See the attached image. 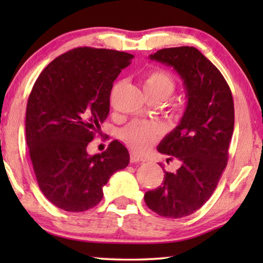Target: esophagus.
Instances as JSON below:
<instances>
[{"label": "esophagus", "instance_id": "obj_1", "mask_svg": "<svg viewBox=\"0 0 263 263\" xmlns=\"http://www.w3.org/2000/svg\"><path fill=\"white\" fill-rule=\"evenodd\" d=\"M130 161L132 163H141V161H146V158L139 156V154H136V153H132Z\"/></svg>", "mask_w": 263, "mask_h": 263}]
</instances>
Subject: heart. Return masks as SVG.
<instances>
[{
    "mask_svg": "<svg viewBox=\"0 0 263 263\" xmlns=\"http://www.w3.org/2000/svg\"><path fill=\"white\" fill-rule=\"evenodd\" d=\"M143 91L148 98H159L164 102L174 93L176 82L170 73L154 69L142 81ZM161 128L154 123L133 122L120 133L121 139L136 152H145L160 138Z\"/></svg>",
    "mask_w": 263,
    "mask_h": 263,
    "instance_id": "obj_1",
    "label": "heart"
}]
</instances>
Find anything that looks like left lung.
<instances>
[{
  "label": "left lung",
  "mask_w": 263,
  "mask_h": 263,
  "mask_svg": "<svg viewBox=\"0 0 263 263\" xmlns=\"http://www.w3.org/2000/svg\"><path fill=\"white\" fill-rule=\"evenodd\" d=\"M149 59L172 67L183 81L186 106L177 127L158 152L177 158V171H164L159 188L143 196L149 210L183 218L203 206L217 188L229 159L235 125L232 93L220 71L193 46L161 49Z\"/></svg>",
  "instance_id": "1"
}]
</instances>
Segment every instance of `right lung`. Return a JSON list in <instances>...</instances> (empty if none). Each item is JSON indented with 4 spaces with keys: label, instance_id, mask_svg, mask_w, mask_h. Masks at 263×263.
<instances>
[{
    "label": "right lung",
    "instance_id": "right-lung-1",
    "mask_svg": "<svg viewBox=\"0 0 263 263\" xmlns=\"http://www.w3.org/2000/svg\"><path fill=\"white\" fill-rule=\"evenodd\" d=\"M133 55L77 48L52 61L35 80L26 107V142L41 190L67 212H84L103 199V186L129 164L115 140L89 156L87 146L110 111L112 84Z\"/></svg>",
    "mask_w": 263,
    "mask_h": 263
}]
</instances>
